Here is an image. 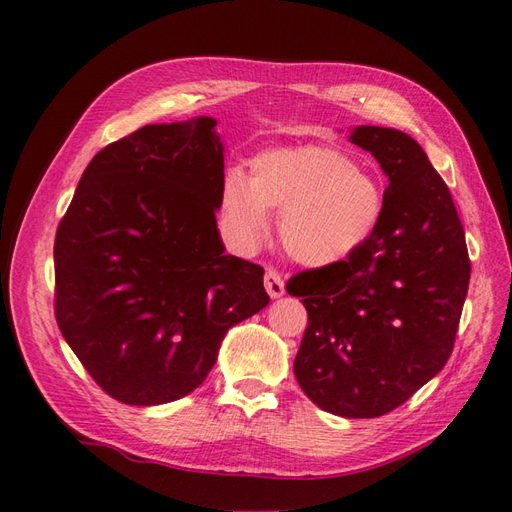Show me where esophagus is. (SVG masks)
<instances>
[{"mask_svg": "<svg viewBox=\"0 0 512 512\" xmlns=\"http://www.w3.org/2000/svg\"><path fill=\"white\" fill-rule=\"evenodd\" d=\"M265 288H267V292H269V297H271V299L282 297V294L286 292L282 275L277 273L275 269H267V271H265Z\"/></svg>", "mask_w": 512, "mask_h": 512, "instance_id": "obj_1", "label": "esophagus"}]
</instances>
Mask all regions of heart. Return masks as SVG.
<instances>
[{"mask_svg": "<svg viewBox=\"0 0 512 512\" xmlns=\"http://www.w3.org/2000/svg\"><path fill=\"white\" fill-rule=\"evenodd\" d=\"M386 209L382 183L348 153L329 145L262 151L250 175L230 170L222 183L220 224L237 250H252L282 215L286 254L307 267L350 258L376 235Z\"/></svg>", "mask_w": 512, "mask_h": 512, "instance_id": "1", "label": "heart"}]
</instances>
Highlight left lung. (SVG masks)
Listing matches in <instances>:
<instances>
[{
  "label": "left lung",
  "mask_w": 512,
  "mask_h": 512,
  "mask_svg": "<svg viewBox=\"0 0 512 512\" xmlns=\"http://www.w3.org/2000/svg\"><path fill=\"white\" fill-rule=\"evenodd\" d=\"M350 141L389 177L384 218L359 252L288 282L307 309L294 376L318 408L374 418L446 365L470 258L451 192L412 136L359 126Z\"/></svg>",
  "instance_id": "left-lung-1"
}]
</instances>
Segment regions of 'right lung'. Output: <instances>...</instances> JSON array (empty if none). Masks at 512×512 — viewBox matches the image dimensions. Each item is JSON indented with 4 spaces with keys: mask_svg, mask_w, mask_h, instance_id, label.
<instances>
[{
    "mask_svg": "<svg viewBox=\"0 0 512 512\" xmlns=\"http://www.w3.org/2000/svg\"><path fill=\"white\" fill-rule=\"evenodd\" d=\"M215 119L153 123L89 162L55 237V318L100 389L158 406L205 382L265 269L224 254Z\"/></svg>",
    "mask_w": 512,
    "mask_h": 512,
    "instance_id": "add662e5",
    "label": "right lung"
}]
</instances>
